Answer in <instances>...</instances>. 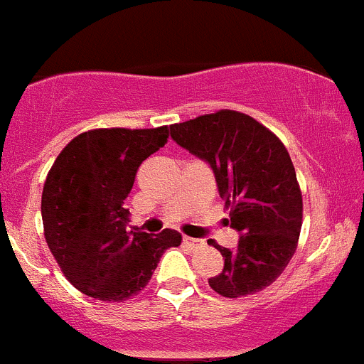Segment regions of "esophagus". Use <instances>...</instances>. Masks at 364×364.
I'll return each instance as SVG.
<instances>
[{
	"mask_svg": "<svg viewBox=\"0 0 364 364\" xmlns=\"http://www.w3.org/2000/svg\"><path fill=\"white\" fill-rule=\"evenodd\" d=\"M183 242L186 244V246H190L192 247V250H197V247H202L204 246V240H200V239H193V237H183Z\"/></svg>",
	"mask_w": 364,
	"mask_h": 364,
	"instance_id": "34e87169",
	"label": "esophagus"
}]
</instances>
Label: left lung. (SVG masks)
<instances>
[{
  "instance_id": "obj_1",
  "label": "left lung",
  "mask_w": 364,
  "mask_h": 364,
  "mask_svg": "<svg viewBox=\"0 0 364 364\" xmlns=\"http://www.w3.org/2000/svg\"><path fill=\"white\" fill-rule=\"evenodd\" d=\"M171 136L211 166L228 225L240 233L209 286L225 298L258 293L288 267L298 246L304 200L288 150L246 113L220 109L171 125Z\"/></svg>"
}]
</instances>
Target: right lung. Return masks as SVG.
I'll return each instance as SVG.
<instances>
[{
    "label": "right lung",
    "instance_id": "right-lung-1",
    "mask_svg": "<svg viewBox=\"0 0 364 364\" xmlns=\"http://www.w3.org/2000/svg\"><path fill=\"white\" fill-rule=\"evenodd\" d=\"M169 127L92 129L59 153L41 193L43 233L64 277L102 301H125L150 282L160 256L181 244L166 228L155 237L129 230L137 167L164 148Z\"/></svg>",
    "mask_w": 364,
    "mask_h": 364
}]
</instances>
